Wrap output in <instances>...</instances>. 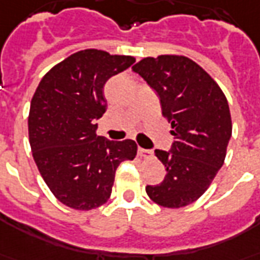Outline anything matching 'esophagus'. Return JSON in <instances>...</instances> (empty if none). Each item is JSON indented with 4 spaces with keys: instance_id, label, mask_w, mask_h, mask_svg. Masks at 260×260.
I'll return each instance as SVG.
<instances>
[{
    "instance_id": "34e87169",
    "label": "esophagus",
    "mask_w": 260,
    "mask_h": 260,
    "mask_svg": "<svg viewBox=\"0 0 260 260\" xmlns=\"http://www.w3.org/2000/svg\"><path fill=\"white\" fill-rule=\"evenodd\" d=\"M138 154L140 155V157H143V158H149V157H151V150H146V149H142V147H139L138 149Z\"/></svg>"
}]
</instances>
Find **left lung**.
<instances>
[{
	"instance_id": "1",
	"label": "left lung",
	"mask_w": 260,
	"mask_h": 260,
	"mask_svg": "<svg viewBox=\"0 0 260 260\" xmlns=\"http://www.w3.org/2000/svg\"><path fill=\"white\" fill-rule=\"evenodd\" d=\"M159 96L171 122V151L155 150L167 175L146 193L164 208H182L203 196L222 168L232 115L226 96L203 67L180 55L145 57L132 67Z\"/></svg>"
}]
</instances>
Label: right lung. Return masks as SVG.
Returning a JSON list of instances; mask_svg holds the SVG:
<instances>
[{
  "instance_id": "1",
  "label": "right lung",
  "mask_w": 260,
  "mask_h": 260,
  "mask_svg": "<svg viewBox=\"0 0 260 260\" xmlns=\"http://www.w3.org/2000/svg\"><path fill=\"white\" fill-rule=\"evenodd\" d=\"M132 63L134 56L84 49L52 67L34 92L28 113L32 157L52 194L70 208L89 211L107 203L118 165L136 157L134 140L98 136L95 124L107 106L106 81Z\"/></svg>"
}]
</instances>
